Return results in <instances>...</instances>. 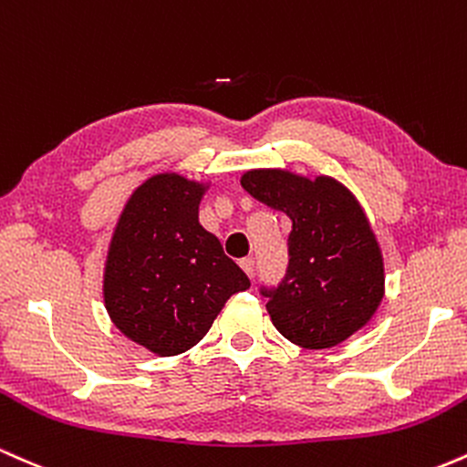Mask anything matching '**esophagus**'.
Instances as JSON below:
<instances>
[{
    "label": "esophagus",
    "instance_id": "1",
    "mask_svg": "<svg viewBox=\"0 0 467 467\" xmlns=\"http://www.w3.org/2000/svg\"><path fill=\"white\" fill-rule=\"evenodd\" d=\"M240 266H243L244 274H247L249 277H254V258H243L240 260Z\"/></svg>",
    "mask_w": 467,
    "mask_h": 467
}]
</instances>
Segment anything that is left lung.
<instances>
[{
  "label": "left lung",
  "mask_w": 467,
  "mask_h": 467,
  "mask_svg": "<svg viewBox=\"0 0 467 467\" xmlns=\"http://www.w3.org/2000/svg\"><path fill=\"white\" fill-rule=\"evenodd\" d=\"M240 182L291 218L289 271L269 297L274 327L302 348H331L373 319L386 293L384 255L355 193L331 176L249 170Z\"/></svg>",
  "instance_id": "left-lung-1"
}]
</instances>
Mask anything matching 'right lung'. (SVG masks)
Wrapping results in <instances>:
<instances>
[{"label": "right lung", "mask_w": 467, "mask_h": 467, "mask_svg": "<svg viewBox=\"0 0 467 467\" xmlns=\"http://www.w3.org/2000/svg\"><path fill=\"white\" fill-rule=\"evenodd\" d=\"M209 182L161 171L140 182L114 224L103 304L114 327L159 358L196 347L251 282L198 223Z\"/></svg>", "instance_id": "add662e5"}]
</instances>
